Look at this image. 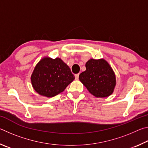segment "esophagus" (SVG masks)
Wrapping results in <instances>:
<instances>
[{
    "mask_svg": "<svg viewBox=\"0 0 148 148\" xmlns=\"http://www.w3.org/2000/svg\"><path fill=\"white\" fill-rule=\"evenodd\" d=\"M75 78H76V79H78V78H79V74H75Z\"/></svg>",
    "mask_w": 148,
    "mask_h": 148,
    "instance_id": "1",
    "label": "esophagus"
}]
</instances>
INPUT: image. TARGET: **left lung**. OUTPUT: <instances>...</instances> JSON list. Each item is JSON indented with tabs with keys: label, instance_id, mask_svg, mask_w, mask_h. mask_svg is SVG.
<instances>
[{
	"label": "left lung",
	"instance_id": "8db88e82",
	"mask_svg": "<svg viewBox=\"0 0 148 148\" xmlns=\"http://www.w3.org/2000/svg\"><path fill=\"white\" fill-rule=\"evenodd\" d=\"M86 71L79 74V79L90 93L98 98L112 95L116 80L108 62L103 59H91L86 62Z\"/></svg>",
	"mask_w": 148,
	"mask_h": 148
}]
</instances>
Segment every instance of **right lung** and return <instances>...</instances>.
Masks as SVG:
<instances>
[{"label":"right lung","instance_id":"1","mask_svg":"<svg viewBox=\"0 0 148 148\" xmlns=\"http://www.w3.org/2000/svg\"><path fill=\"white\" fill-rule=\"evenodd\" d=\"M74 79L69 66L61 59L47 57L36 65L31 77L35 91L47 97H53L62 92Z\"/></svg>","mask_w":148,"mask_h":148}]
</instances>
